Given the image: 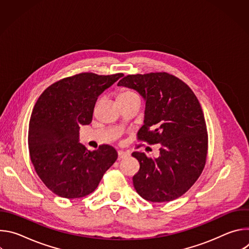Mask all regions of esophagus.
Instances as JSON below:
<instances>
[{
	"label": "esophagus",
	"instance_id": "obj_1",
	"mask_svg": "<svg viewBox=\"0 0 249 249\" xmlns=\"http://www.w3.org/2000/svg\"><path fill=\"white\" fill-rule=\"evenodd\" d=\"M129 154L128 153H126V152H124V151H118V157L119 158H125V157H127Z\"/></svg>",
	"mask_w": 249,
	"mask_h": 249
}]
</instances>
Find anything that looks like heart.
I'll return each instance as SVG.
<instances>
[{"mask_svg": "<svg viewBox=\"0 0 249 249\" xmlns=\"http://www.w3.org/2000/svg\"><path fill=\"white\" fill-rule=\"evenodd\" d=\"M138 97L139 96L134 91H132L131 89H120V91L118 92V95H117L118 101H125V100H130V99L138 98Z\"/></svg>", "mask_w": 249, "mask_h": 249, "instance_id": "b5f03b06", "label": "heart"}]
</instances>
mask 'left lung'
<instances>
[{"instance_id": "left-lung-1", "label": "left lung", "mask_w": 249, "mask_h": 249, "mask_svg": "<svg viewBox=\"0 0 249 249\" xmlns=\"http://www.w3.org/2000/svg\"><path fill=\"white\" fill-rule=\"evenodd\" d=\"M118 86L135 89L146 100L138 140L160 145L157 159L132 154L140 163L133 176L136 191L159 203L182 196L199 178L208 154L207 126L198 98L184 82L165 72L128 75Z\"/></svg>"}]
</instances>
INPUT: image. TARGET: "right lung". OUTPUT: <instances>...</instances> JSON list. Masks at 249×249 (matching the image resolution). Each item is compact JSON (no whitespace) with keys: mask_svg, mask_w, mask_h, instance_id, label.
Returning a JSON list of instances; mask_svg holds the SVG:
<instances>
[{"mask_svg":"<svg viewBox=\"0 0 249 249\" xmlns=\"http://www.w3.org/2000/svg\"><path fill=\"white\" fill-rule=\"evenodd\" d=\"M122 76L81 73L65 78L35 103L28 127L29 156L39 178L56 195L75 199L90 194L117 160L109 145L87 150L79 131L91 122L98 95Z\"/></svg>","mask_w":249,"mask_h":249,"instance_id":"right-lung-1","label":"right lung"}]
</instances>
